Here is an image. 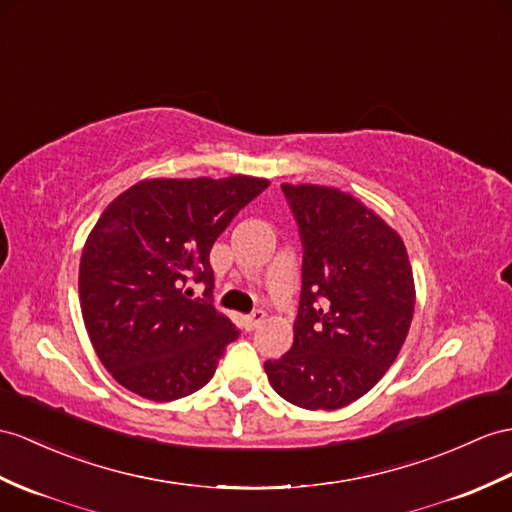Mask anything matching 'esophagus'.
Instances as JSON below:
<instances>
[{"instance_id":"34e87169","label":"esophagus","mask_w":512,"mask_h":512,"mask_svg":"<svg viewBox=\"0 0 512 512\" xmlns=\"http://www.w3.org/2000/svg\"><path fill=\"white\" fill-rule=\"evenodd\" d=\"M265 310H254V313L252 315H247L245 317V328L247 330H254V328H258L260 326V323H263L265 321Z\"/></svg>"}]
</instances>
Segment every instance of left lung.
<instances>
[{
  "mask_svg": "<svg viewBox=\"0 0 512 512\" xmlns=\"http://www.w3.org/2000/svg\"><path fill=\"white\" fill-rule=\"evenodd\" d=\"M302 239V293L293 347L265 371L286 402L336 410L373 389L393 365L415 313L404 241L330 186L282 184Z\"/></svg>",
  "mask_w": 512,
  "mask_h": 512,
  "instance_id": "left-lung-1",
  "label": "left lung"
}]
</instances>
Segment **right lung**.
Listing matches in <instances>:
<instances>
[{"mask_svg": "<svg viewBox=\"0 0 512 512\" xmlns=\"http://www.w3.org/2000/svg\"><path fill=\"white\" fill-rule=\"evenodd\" d=\"M263 178L143 180L108 204L80 260V306L102 365L154 402L195 393L239 339L213 306L210 249ZM189 281L207 289L193 298Z\"/></svg>", "mask_w": 512, "mask_h": 512, "instance_id": "1", "label": "right lung"}]
</instances>
